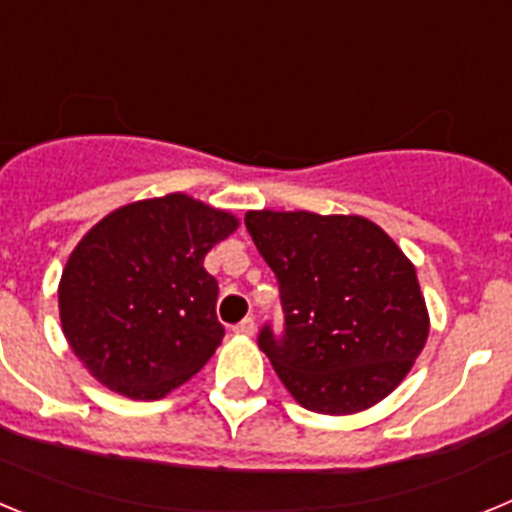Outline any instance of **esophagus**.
<instances>
[{"mask_svg": "<svg viewBox=\"0 0 512 512\" xmlns=\"http://www.w3.org/2000/svg\"><path fill=\"white\" fill-rule=\"evenodd\" d=\"M235 333H238V336H253V333H256V323H253V318H246V320H241V323L235 325Z\"/></svg>", "mask_w": 512, "mask_h": 512, "instance_id": "1", "label": "esophagus"}]
</instances>
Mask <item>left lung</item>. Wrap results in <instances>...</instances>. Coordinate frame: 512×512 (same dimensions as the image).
I'll use <instances>...</instances> for the list:
<instances>
[{"label": "left lung", "mask_w": 512, "mask_h": 512, "mask_svg": "<svg viewBox=\"0 0 512 512\" xmlns=\"http://www.w3.org/2000/svg\"><path fill=\"white\" fill-rule=\"evenodd\" d=\"M246 228L277 274L284 333L259 346L289 395L320 415L384 400L431 330L413 261L361 215L248 210Z\"/></svg>", "instance_id": "8db88e82"}]
</instances>
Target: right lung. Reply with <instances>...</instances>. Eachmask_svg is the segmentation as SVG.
<instances>
[{
    "mask_svg": "<svg viewBox=\"0 0 512 512\" xmlns=\"http://www.w3.org/2000/svg\"><path fill=\"white\" fill-rule=\"evenodd\" d=\"M241 220L174 192L122 205L89 230L58 282V315L76 359L130 400H161L212 359L215 243Z\"/></svg>",
    "mask_w": 512,
    "mask_h": 512,
    "instance_id": "obj_1",
    "label": "right lung"
}]
</instances>
